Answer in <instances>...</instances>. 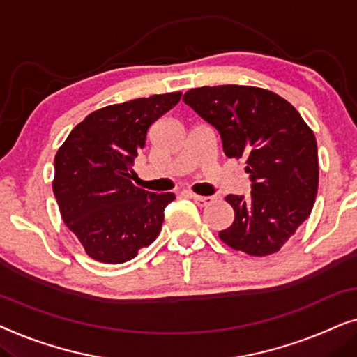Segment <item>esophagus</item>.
Instances as JSON below:
<instances>
[{"mask_svg":"<svg viewBox=\"0 0 357 357\" xmlns=\"http://www.w3.org/2000/svg\"><path fill=\"white\" fill-rule=\"evenodd\" d=\"M189 197L192 199V201H196V204H199V206H207V204H211L213 201V197L211 196H197V194L194 192H189Z\"/></svg>","mask_w":357,"mask_h":357,"instance_id":"esophagus-1","label":"esophagus"}]
</instances>
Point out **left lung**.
Instances as JSON below:
<instances>
[{
	"instance_id": "obj_1",
	"label": "left lung",
	"mask_w": 357,
	"mask_h": 357,
	"mask_svg": "<svg viewBox=\"0 0 357 357\" xmlns=\"http://www.w3.org/2000/svg\"><path fill=\"white\" fill-rule=\"evenodd\" d=\"M218 132L228 158H246L251 194H228L235 220L218 236L251 256H268L310 215L318 189V151L310 127L278 94L253 86H204L183 96Z\"/></svg>"
}]
</instances>
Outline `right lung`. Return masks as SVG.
Here are the masks:
<instances>
[{
    "mask_svg": "<svg viewBox=\"0 0 357 357\" xmlns=\"http://www.w3.org/2000/svg\"><path fill=\"white\" fill-rule=\"evenodd\" d=\"M181 93L114 104L89 114L55 155L52 188L60 213L93 259L121 264L158 236L174 194H155L130 181L146 132Z\"/></svg>",
    "mask_w": 357,
    "mask_h": 357,
    "instance_id": "1",
    "label": "right lung"
}]
</instances>
